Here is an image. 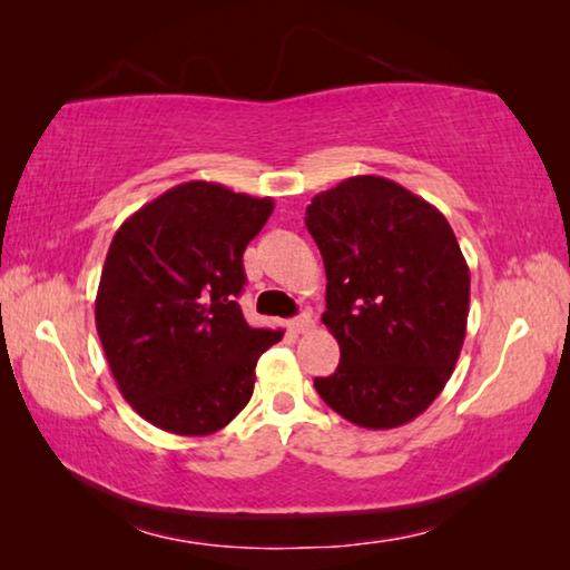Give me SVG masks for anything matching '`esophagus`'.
<instances>
[{"label":"esophagus","mask_w":570,"mask_h":570,"mask_svg":"<svg viewBox=\"0 0 570 570\" xmlns=\"http://www.w3.org/2000/svg\"><path fill=\"white\" fill-rule=\"evenodd\" d=\"M288 326H292L294 334H306L314 330V320L308 314H302V316H296V320L288 322Z\"/></svg>","instance_id":"esophagus-1"}]
</instances>
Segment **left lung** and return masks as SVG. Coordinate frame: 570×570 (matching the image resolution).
<instances>
[{"label":"left lung","mask_w":570,"mask_h":570,"mask_svg":"<svg viewBox=\"0 0 570 570\" xmlns=\"http://www.w3.org/2000/svg\"><path fill=\"white\" fill-rule=\"evenodd\" d=\"M342 360L314 387L366 430L407 424L445 390L465 342L470 268L448 218L400 183L354 176L306 206Z\"/></svg>","instance_id":"8db88e82"}]
</instances>
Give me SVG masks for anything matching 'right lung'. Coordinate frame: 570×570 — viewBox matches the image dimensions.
<instances>
[{
    "instance_id": "right-lung-1",
    "label": "right lung",
    "mask_w": 570,
    "mask_h": 570,
    "mask_svg": "<svg viewBox=\"0 0 570 570\" xmlns=\"http://www.w3.org/2000/svg\"><path fill=\"white\" fill-rule=\"evenodd\" d=\"M272 210V198L188 180L112 236L95 324L120 394L156 428L214 435L254 394L258 356L284 332L250 326L236 296L240 258Z\"/></svg>"
}]
</instances>
